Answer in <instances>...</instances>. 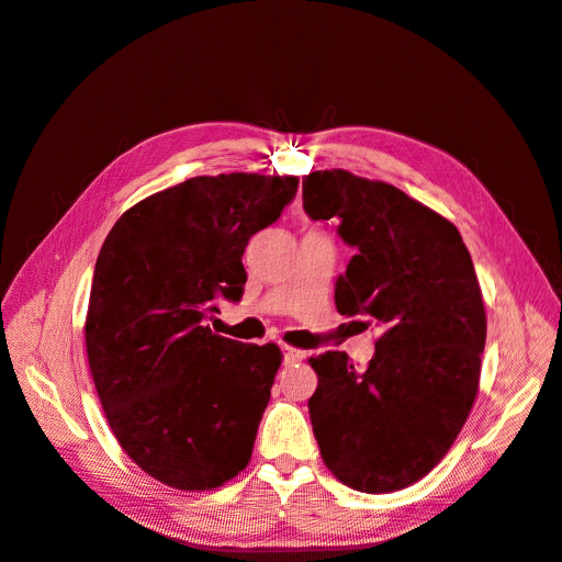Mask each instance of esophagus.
Wrapping results in <instances>:
<instances>
[{
  "mask_svg": "<svg viewBox=\"0 0 562 562\" xmlns=\"http://www.w3.org/2000/svg\"><path fill=\"white\" fill-rule=\"evenodd\" d=\"M304 359V351L302 349H295V347H283V361L288 363V366H293V363H300Z\"/></svg>",
  "mask_w": 562,
  "mask_h": 562,
  "instance_id": "1",
  "label": "esophagus"
}]
</instances>
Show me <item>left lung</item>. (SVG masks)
Returning a JSON list of instances; mask_svg holds the SVG:
<instances>
[{
  "label": "left lung",
  "instance_id": "obj_1",
  "mask_svg": "<svg viewBox=\"0 0 562 562\" xmlns=\"http://www.w3.org/2000/svg\"><path fill=\"white\" fill-rule=\"evenodd\" d=\"M302 206L339 220L356 248L335 285L337 312L382 330L363 370L342 351L310 359L321 457L353 490H403L448 454L479 394L487 318L471 255L448 217L342 168L304 176Z\"/></svg>",
  "mask_w": 562,
  "mask_h": 562
}]
</instances>
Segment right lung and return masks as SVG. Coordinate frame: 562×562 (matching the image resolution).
I'll use <instances>...</instances> for the list:
<instances>
[{
	"mask_svg": "<svg viewBox=\"0 0 562 562\" xmlns=\"http://www.w3.org/2000/svg\"><path fill=\"white\" fill-rule=\"evenodd\" d=\"M293 176H196L131 206L100 248L87 356L119 446L151 479L213 490L250 462L281 349L206 326L239 300L248 239L277 223Z\"/></svg>",
	"mask_w": 562,
	"mask_h": 562,
	"instance_id": "right-lung-1",
	"label": "right lung"
}]
</instances>
